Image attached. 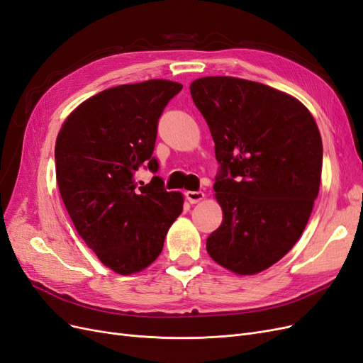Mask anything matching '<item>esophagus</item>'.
Masks as SVG:
<instances>
[{
  "label": "esophagus",
  "mask_w": 363,
  "mask_h": 363,
  "mask_svg": "<svg viewBox=\"0 0 363 363\" xmlns=\"http://www.w3.org/2000/svg\"><path fill=\"white\" fill-rule=\"evenodd\" d=\"M204 196H206V195H204V192H201V191H198V192L187 191V192H186L187 201H189L191 204H196V203H199V201H203Z\"/></svg>",
  "instance_id": "esophagus-1"
}]
</instances>
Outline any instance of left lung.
I'll return each mask as SVG.
<instances>
[{"label": "left lung", "instance_id": "1", "mask_svg": "<svg viewBox=\"0 0 363 363\" xmlns=\"http://www.w3.org/2000/svg\"><path fill=\"white\" fill-rule=\"evenodd\" d=\"M189 89L220 164L213 187L223 218L207 252L235 274H257L290 251L309 220L320 191V130L301 101L264 84L206 77Z\"/></svg>", "mask_w": 363, "mask_h": 363}]
</instances>
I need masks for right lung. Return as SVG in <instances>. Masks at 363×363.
<instances>
[{"mask_svg": "<svg viewBox=\"0 0 363 363\" xmlns=\"http://www.w3.org/2000/svg\"><path fill=\"white\" fill-rule=\"evenodd\" d=\"M182 89L168 79L112 86L74 108L57 136V183L67 213L102 264L123 277L152 264L183 211V194L167 192L160 177L136 183L141 167L157 171V120Z\"/></svg>", "mask_w": 363, "mask_h": 363, "instance_id": "obj_1", "label": "right lung"}]
</instances>
